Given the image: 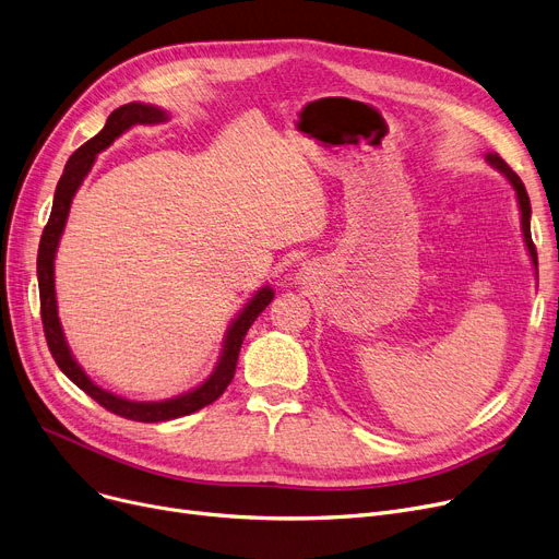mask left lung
Segmentation results:
<instances>
[{
	"label": "left lung",
	"instance_id": "left-lung-1",
	"mask_svg": "<svg viewBox=\"0 0 559 559\" xmlns=\"http://www.w3.org/2000/svg\"><path fill=\"white\" fill-rule=\"evenodd\" d=\"M487 159L498 168L500 174H504L507 176V180L512 182V187H514V191H516V199H519V207H521V226H523V237H525V245H527V251H530V258H532V262H535V266H537V249H535V245H532V235H530V214H532V210H530V199H527V191H525V185L521 182V178L512 171V168H509L498 155H487Z\"/></svg>",
	"mask_w": 559,
	"mask_h": 559
}]
</instances>
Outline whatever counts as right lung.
I'll use <instances>...</instances> for the list:
<instances>
[{"label": "right lung", "instance_id": "1", "mask_svg": "<svg viewBox=\"0 0 559 559\" xmlns=\"http://www.w3.org/2000/svg\"><path fill=\"white\" fill-rule=\"evenodd\" d=\"M162 120H166V111H162L157 107L141 105V103L123 105L116 111H111L105 128L98 134L88 139L84 145H80V148L70 155V159L63 168V176L59 178V185L55 191L50 219H47V226L40 235L38 262H36L38 264V289H40V320H43L47 347H50V354L57 360V366L72 383L82 388V391L98 402L100 406H105L107 411H111V414H116L120 418L136 420V423H162V420L182 418V416L193 414V411L212 404L214 400H219L235 377L239 349H241V343H245L247 331L251 329L258 314L274 299V289H270V287L260 289V293L245 306V310L239 312V318L230 324V329L226 333L222 360H219V366H216V370L210 374V379L205 383H201L199 388H193L191 393H185L176 400L130 402L126 397H118V395L105 391V388L95 385L84 374V370L78 366V360L72 358L70 349L66 345L63 331H61V322L57 314V297H55V253H57L59 237H61L66 219H68L72 197H75V191L80 189L82 180L91 171L95 155L105 151L107 145H111L114 139H118L132 126H151V123H162Z\"/></svg>", "mask_w": 559, "mask_h": 559}]
</instances>
